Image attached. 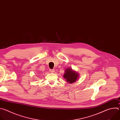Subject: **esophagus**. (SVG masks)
<instances>
[{
  "mask_svg": "<svg viewBox=\"0 0 120 120\" xmlns=\"http://www.w3.org/2000/svg\"><path fill=\"white\" fill-rule=\"evenodd\" d=\"M50 72H51V73H53V72H55V70L54 69H50L49 70Z\"/></svg>",
  "mask_w": 120,
  "mask_h": 120,
  "instance_id": "1",
  "label": "esophagus"
}]
</instances>
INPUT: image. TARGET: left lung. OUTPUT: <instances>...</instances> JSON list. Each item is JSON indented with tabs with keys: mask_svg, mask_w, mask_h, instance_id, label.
Segmentation results:
<instances>
[{
	"mask_svg": "<svg viewBox=\"0 0 120 120\" xmlns=\"http://www.w3.org/2000/svg\"><path fill=\"white\" fill-rule=\"evenodd\" d=\"M78 76V74L73 71L71 68H68L65 70L64 77L66 79L67 82L70 83H72L77 80Z\"/></svg>",
	"mask_w": 120,
	"mask_h": 120,
	"instance_id": "1",
	"label": "left lung"
}]
</instances>
